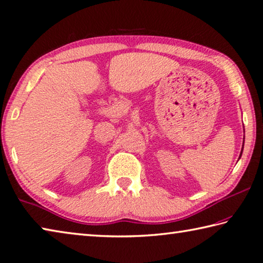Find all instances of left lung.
<instances>
[{"label":"left lung","mask_w":263,"mask_h":263,"mask_svg":"<svg viewBox=\"0 0 263 263\" xmlns=\"http://www.w3.org/2000/svg\"><path fill=\"white\" fill-rule=\"evenodd\" d=\"M241 153H242V151H241ZM240 155H241V154H240Z\"/></svg>","instance_id":"8db88e82"}]
</instances>
